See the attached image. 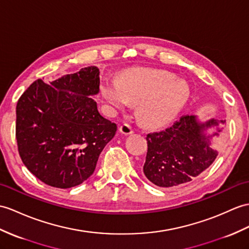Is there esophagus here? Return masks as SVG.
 I'll list each match as a JSON object with an SVG mask.
<instances>
[{
	"instance_id": "1",
	"label": "esophagus",
	"mask_w": 249,
	"mask_h": 249,
	"mask_svg": "<svg viewBox=\"0 0 249 249\" xmlns=\"http://www.w3.org/2000/svg\"><path fill=\"white\" fill-rule=\"evenodd\" d=\"M120 131L124 135H131L132 132H134V127L129 124L124 123L120 126Z\"/></svg>"
}]
</instances>
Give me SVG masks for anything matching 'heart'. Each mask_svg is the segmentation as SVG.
Returning <instances> with one entry per match:
<instances>
[{"mask_svg":"<svg viewBox=\"0 0 249 249\" xmlns=\"http://www.w3.org/2000/svg\"><path fill=\"white\" fill-rule=\"evenodd\" d=\"M102 94L111 110H120L138 103V114L143 123L161 126L171 122L181 110L190 95L188 85L173 74L136 69L120 80L107 78Z\"/></svg>","mask_w":249,"mask_h":249,"instance_id":"b5f03b06","label":"heart"}]
</instances>
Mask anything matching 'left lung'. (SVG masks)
<instances>
[{"label":"left lung","mask_w":249,"mask_h":249,"mask_svg":"<svg viewBox=\"0 0 249 249\" xmlns=\"http://www.w3.org/2000/svg\"><path fill=\"white\" fill-rule=\"evenodd\" d=\"M225 121L212 119L199 123L195 115H182L174 124L146 137L147 154L143 172L158 187L170 188L198 176L215 160L217 152L210 147L205 130ZM218 128L212 137L218 136Z\"/></svg>","instance_id":"left-lung-1"}]
</instances>
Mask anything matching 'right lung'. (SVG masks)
I'll use <instances>...</instances> for the list:
<instances>
[{
  "label": "right lung",
  "mask_w": 249,
  "mask_h": 249,
  "mask_svg": "<svg viewBox=\"0 0 249 249\" xmlns=\"http://www.w3.org/2000/svg\"><path fill=\"white\" fill-rule=\"evenodd\" d=\"M100 70L87 67L50 85L37 79L17 103L16 139L22 162L42 182L68 189L95 170L117 124L101 115L92 98Z\"/></svg>",
  "instance_id": "right-lung-1"
}]
</instances>
